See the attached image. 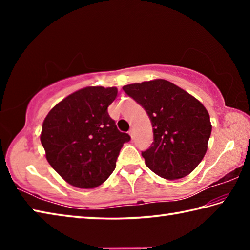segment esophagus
Instances as JSON below:
<instances>
[{
	"mask_svg": "<svg viewBox=\"0 0 250 250\" xmlns=\"http://www.w3.org/2000/svg\"><path fill=\"white\" fill-rule=\"evenodd\" d=\"M129 134L131 135V138H133V137H134V130H133L132 128H131V129L129 130Z\"/></svg>",
	"mask_w": 250,
	"mask_h": 250,
	"instance_id": "obj_1",
	"label": "esophagus"
}]
</instances>
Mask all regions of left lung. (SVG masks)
<instances>
[{"label": "left lung", "instance_id": "1", "mask_svg": "<svg viewBox=\"0 0 250 250\" xmlns=\"http://www.w3.org/2000/svg\"><path fill=\"white\" fill-rule=\"evenodd\" d=\"M122 89L145 108L151 120L153 142L142 152L146 167L167 180L182 179L195 170L211 132L204 105L164 79L126 84Z\"/></svg>", "mask_w": 250, "mask_h": 250}]
</instances>
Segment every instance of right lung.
<instances>
[{"instance_id": "1", "label": "right lung", "mask_w": 250, "mask_h": 250, "mask_svg": "<svg viewBox=\"0 0 250 250\" xmlns=\"http://www.w3.org/2000/svg\"><path fill=\"white\" fill-rule=\"evenodd\" d=\"M117 95L116 87H86L46 116L41 134L46 159L70 185L94 188L115 171L121 147L131 139L108 113Z\"/></svg>"}]
</instances>
